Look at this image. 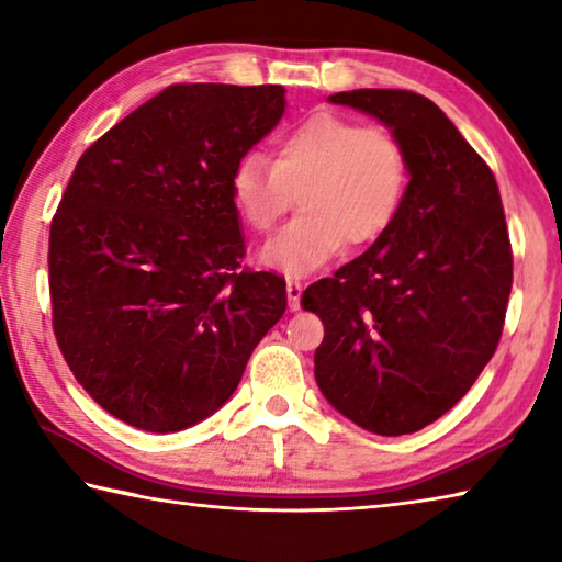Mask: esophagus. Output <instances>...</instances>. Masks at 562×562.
<instances>
[{
  "label": "esophagus",
  "instance_id": "34e87169",
  "mask_svg": "<svg viewBox=\"0 0 562 562\" xmlns=\"http://www.w3.org/2000/svg\"><path fill=\"white\" fill-rule=\"evenodd\" d=\"M300 297H302V284L297 280H288L290 310H300Z\"/></svg>",
  "mask_w": 562,
  "mask_h": 562
}]
</instances>
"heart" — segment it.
<instances>
[{"instance_id": "b5f03b06", "label": "heart", "mask_w": 562, "mask_h": 562, "mask_svg": "<svg viewBox=\"0 0 562 562\" xmlns=\"http://www.w3.org/2000/svg\"><path fill=\"white\" fill-rule=\"evenodd\" d=\"M406 183V150L392 131L319 111L282 133L272 166L245 156L231 176V195L255 233H268L297 195L302 213L260 247L258 262L304 278L345 243L379 240L402 211Z\"/></svg>"}]
</instances>
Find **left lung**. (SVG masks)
<instances>
[{
	"mask_svg": "<svg viewBox=\"0 0 562 562\" xmlns=\"http://www.w3.org/2000/svg\"><path fill=\"white\" fill-rule=\"evenodd\" d=\"M331 103L374 116L406 150V195L392 227L302 292L325 322L319 392L379 436L414 434L469 392L498 347L513 255L491 168L422 93L357 89Z\"/></svg>",
	"mask_w": 562,
	"mask_h": 562,
	"instance_id": "obj_1",
	"label": "left lung"
}]
</instances>
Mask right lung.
Segmentation results:
<instances>
[{
  "label": "right lung",
  "instance_id": "right-lung-1",
  "mask_svg": "<svg viewBox=\"0 0 562 562\" xmlns=\"http://www.w3.org/2000/svg\"><path fill=\"white\" fill-rule=\"evenodd\" d=\"M284 106L272 83H176L76 164L49 233L54 335L123 424L170 434L215 414L284 315V280L240 270L231 195Z\"/></svg>",
  "mask_w": 562,
  "mask_h": 562
}]
</instances>
